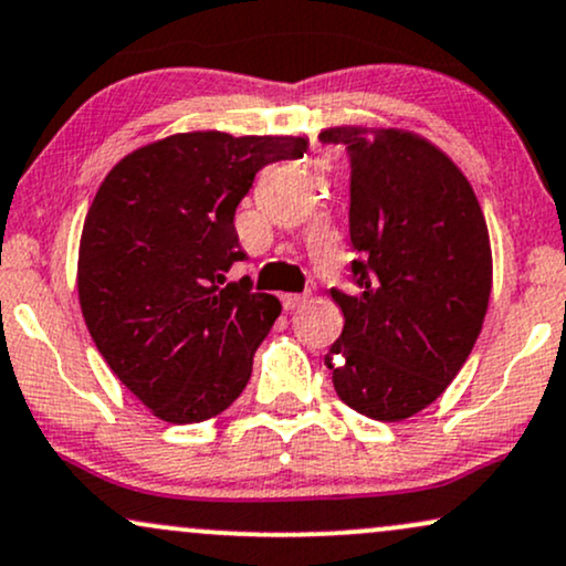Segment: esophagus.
Instances as JSON below:
<instances>
[{
  "mask_svg": "<svg viewBox=\"0 0 566 566\" xmlns=\"http://www.w3.org/2000/svg\"><path fill=\"white\" fill-rule=\"evenodd\" d=\"M303 303H305V295H297V292H287V295H282V305H284V311H295V308H301Z\"/></svg>",
  "mask_w": 566,
  "mask_h": 566,
  "instance_id": "34e87169",
  "label": "esophagus"
}]
</instances>
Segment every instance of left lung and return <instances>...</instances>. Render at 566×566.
Returning <instances> with one entry per match:
<instances>
[{
    "instance_id": "left-lung-1",
    "label": "left lung",
    "mask_w": 566,
    "mask_h": 566,
    "mask_svg": "<svg viewBox=\"0 0 566 566\" xmlns=\"http://www.w3.org/2000/svg\"><path fill=\"white\" fill-rule=\"evenodd\" d=\"M350 158L356 290H332L343 335L326 353L343 403L400 421L438 400L478 343L493 287L488 223L472 184L421 136L326 128Z\"/></svg>"
}]
</instances>
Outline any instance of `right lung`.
I'll return each instance as SVG.
<instances>
[{
  "instance_id": "add662e5",
  "label": "right lung",
  "mask_w": 566,
  "mask_h": 566,
  "mask_svg": "<svg viewBox=\"0 0 566 566\" xmlns=\"http://www.w3.org/2000/svg\"><path fill=\"white\" fill-rule=\"evenodd\" d=\"M303 136L174 134L126 155L94 195L78 301L115 377L155 417L195 424L240 398L282 303L227 282L244 261L237 206L255 174L303 158Z\"/></svg>"
}]
</instances>
